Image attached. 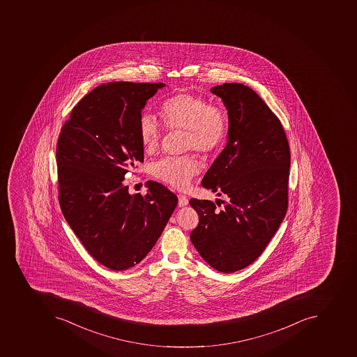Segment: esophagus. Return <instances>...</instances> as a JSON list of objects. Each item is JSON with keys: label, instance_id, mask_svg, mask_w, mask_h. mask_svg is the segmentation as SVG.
Masks as SVG:
<instances>
[{"label": "esophagus", "instance_id": "1", "mask_svg": "<svg viewBox=\"0 0 357 357\" xmlns=\"http://www.w3.org/2000/svg\"><path fill=\"white\" fill-rule=\"evenodd\" d=\"M178 206L180 208H183V206H186L188 204V199L185 197V195H178Z\"/></svg>", "mask_w": 357, "mask_h": 357}]
</instances>
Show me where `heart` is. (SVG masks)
I'll list each match as a JSON object with an SVG mask.
<instances>
[{"label":"heart","mask_w":357,"mask_h":357,"mask_svg":"<svg viewBox=\"0 0 357 357\" xmlns=\"http://www.w3.org/2000/svg\"><path fill=\"white\" fill-rule=\"evenodd\" d=\"M164 123L171 130H185L184 149H195L205 156L215 154L225 144L229 119L221 105L208 102L199 93L181 91L164 100L160 106ZM138 135L147 153L160 145L162 128L156 118L143 114L138 119ZM152 175L177 190H186L199 174V164L193 155L160 158L153 163Z\"/></svg>","instance_id":"obj_1"}]
</instances>
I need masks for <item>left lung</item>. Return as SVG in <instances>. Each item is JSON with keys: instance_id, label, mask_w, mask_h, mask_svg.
Masks as SVG:
<instances>
[{"instance_id": "1", "label": "left lung", "mask_w": 357, "mask_h": 357, "mask_svg": "<svg viewBox=\"0 0 357 357\" xmlns=\"http://www.w3.org/2000/svg\"><path fill=\"white\" fill-rule=\"evenodd\" d=\"M229 114L227 143L202 180L220 204L190 199L199 214L191 241L220 273L248 267L280 227L288 208L290 149L279 118L251 88L223 84L211 88Z\"/></svg>"}]
</instances>
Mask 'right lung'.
Instances as JSON below:
<instances>
[{
	"instance_id": "obj_1",
	"label": "right lung",
	"mask_w": 357,
	"mask_h": 357,
	"mask_svg": "<svg viewBox=\"0 0 357 357\" xmlns=\"http://www.w3.org/2000/svg\"><path fill=\"white\" fill-rule=\"evenodd\" d=\"M162 82H108L84 96L62 126L56 145L59 204L66 221L99 264L130 269L152 250L177 197L149 182L128 193L125 175L144 162L138 119Z\"/></svg>"
}]
</instances>
